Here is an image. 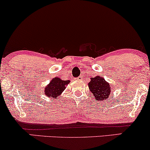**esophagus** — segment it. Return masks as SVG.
Segmentation results:
<instances>
[{"instance_id": "34e87169", "label": "esophagus", "mask_w": 150, "mask_h": 150, "mask_svg": "<svg viewBox=\"0 0 150 150\" xmlns=\"http://www.w3.org/2000/svg\"><path fill=\"white\" fill-rule=\"evenodd\" d=\"M77 79H78L79 81H81V80L82 79V77L81 76H79L78 78H77Z\"/></svg>"}]
</instances>
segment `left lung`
I'll return each instance as SVG.
<instances>
[{
  "label": "left lung",
  "mask_w": 150,
  "mask_h": 150,
  "mask_svg": "<svg viewBox=\"0 0 150 150\" xmlns=\"http://www.w3.org/2000/svg\"><path fill=\"white\" fill-rule=\"evenodd\" d=\"M88 86L96 100H104L110 96V86L102 76H96L94 78H91Z\"/></svg>",
  "instance_id": "obj_1"
}]
</instances>
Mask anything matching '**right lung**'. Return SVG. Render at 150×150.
I'll use <instances>...</instances> for the list:
<instances>
[{
	"mask_svg": "<svg viewBox=\"0 0 150 150\" xmlns=\"http://www.w3.org/2000/svg\"><path fill=\"white\" fill-rule=\"evenodd\" d=\"M69 82V80L64 81L59 77H54L45 88V95L49 98H56L58 96L61 95Z\"/></svg>",
	"mask_w": 150,
	"mask_h": 150,
	"instance_id": "add662e5",
	"label": "right lung"
}]
</instances>
